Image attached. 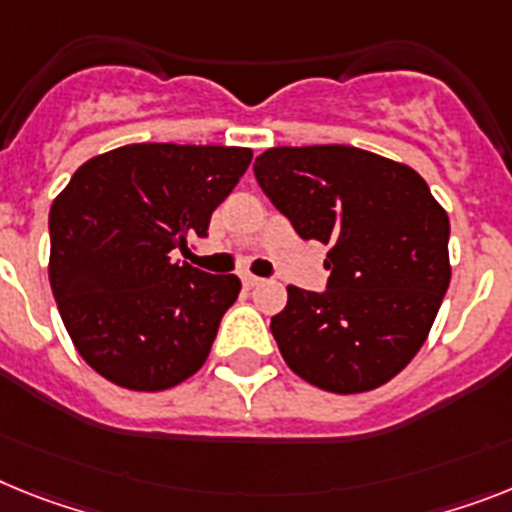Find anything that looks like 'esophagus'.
Segmentation results:
<instances>
[{
  "label": "esophagus",
  "mask_w": 512,
  "mask_h": 512,
  "mask_svg": "<svg viewBox=\"0 0 512 512\" xmlns=\"http://www.w3.org/2000/svg\"><path fill=\"white\" fill-rule=\"evenodd\" d=\"M242 283H244V286H247V289H255V286H260V283H263V278L252 276V273H244Z\"/></svg>",
  "instance_id": "1"
}]
</instances>
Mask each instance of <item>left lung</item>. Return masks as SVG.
<instances>
[{
	"label": "left lung",
	"instance_id": "8db88e82",
	"mask_svg": "<svg viewBox=\"0 0 512 512\" xmlns=\"http://www.w3.org/2000/svg\"><path fill=\"white\" fill-rule=\"evenodd\" d=\"M255 176L296 234L330 244L328 289L289 286L270 320L286 364L341 395L393 380L448 291V213L411 166L351 145L270 148Z\"/></svg>",
	"mask_w": 512,
	"mask_h": 512
}]
</instances>
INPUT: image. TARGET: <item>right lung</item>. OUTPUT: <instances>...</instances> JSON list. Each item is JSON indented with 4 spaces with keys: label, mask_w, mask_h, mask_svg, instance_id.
I'll list each match as a JSON object with an SVG mask.
<instances>
[{
    "label": "right lung",
    "mask_w": 512,
    "mask_h": 512,
    "mask_svg": "<svg viewBox=\"0 0 512 512\" xmlns=\"http://www.w3.org/2000/svg\"><path fill=\"white\" fill-rule=\"evenodd\" d=\"M249 148L137 143L90 158L49 213V281L64 328L98 375L174 388L203 367L242 281L171 263L208 236Z\"/></svg>",
    "instance_id": "1"
}]
</instances>
